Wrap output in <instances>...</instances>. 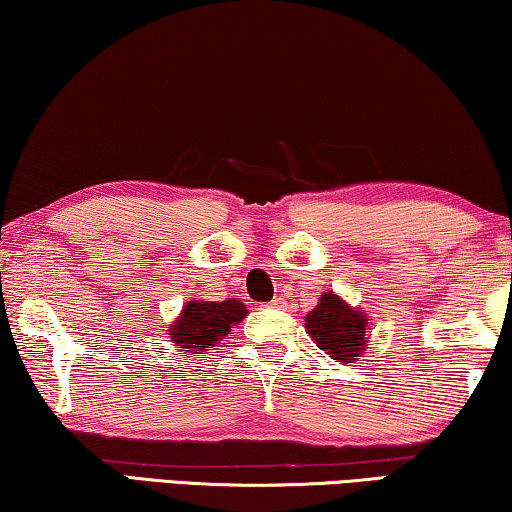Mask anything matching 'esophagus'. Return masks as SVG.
Segmentation results:
<instances>
[{
	"instance_id": "obj_1",
	"label": "esophagus",
	"mask_w": 512,
	"mask_h": 512,
	"mask_svg": "<svg viewBox=\"0 0 512 512\" xmlns=\"http://www.w3.org/2000/svg\"><path fill=\"white\" fill-rule=\"evenodd\" d=\"M269 308H285V301H280V299H273V301L269 303Z\"/></svg>"
}]
</instances>
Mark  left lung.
Returning a JSON list of instances; mask_svg holds the SVG:
<instances>
[{
  "mask_svg": "<svg viewBox=\"0 0 512 512\" xmlns=\"http://www.w3.org/2000/svg\"><path fill=\"white\" fill-rule=\"evenodd\" d=\"M305 329L319 349L338 363H354L368 347V317L338 294L324 292L315 310L305 315Z\"/></svg>",
  "mask_w": 512,
  "mask_h": 512,
  "instance_id": "obj_1",
  "label": "left lung"
}]
</instances>
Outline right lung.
Segmentation results:
<instances>
[{
  "mask_svg": "<svg viewBox=\"0 0 512 512\" xmlns=\"http://www.w3.org/2000/svg\"><path fill=\"white\" fill-rule=\"evenodd\" d=\"M248 315L246 305L236 299L230 301H188L181 315L170 324V338L181 352H207L209 347L223 340L236 324Z\"/></svg>",
  "mask_w": 512,
  "mask_h": 512,
  "instance_id": "obj_1",
  "label": "right lung"
}]
</instances>
